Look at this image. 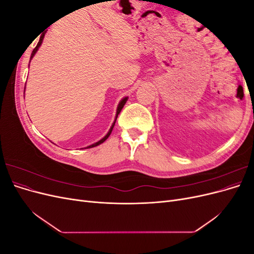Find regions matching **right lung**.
<instances>
[{
    "mask_svg": "<svg viewBox=\"0 0 254 254\" xmlns=\"http://www.w3.org/2000/svg\"><path fill=\"white\" fill-rule=\"evenodd\" d=\"M43 38H44V34L40 37V40H39V42H38V44L36 45V48L34 49V51H33V53H32V56H30V59H32L33 57H34V55L36 54V52L38 51V49H39V47L41 45V43H42V41H43ZM126 102H127V97H125V98H123L122 99V102L119 104V107H118V110H117V118H118V115L120 114V112H121V110L123 109V107H124V105L126 104ZM117 118H115V121H117ZM115 121H114V123L112 124V126H111V128H110V130H109V132L107 133L103 139L101 140V141H98V142H96V143H94V144H92V145H90V146H88L87 148H92V147H95V146H97V145H99V144H102V143H104L107 139H108V136L111 134V131H112V129H113V127H114V124H115Z\"/></svg>",
    "mask_w": 254,
    "mask_h": 254,
    "instance_id": "1",
    "label": "right lung"
}]
</instances>
